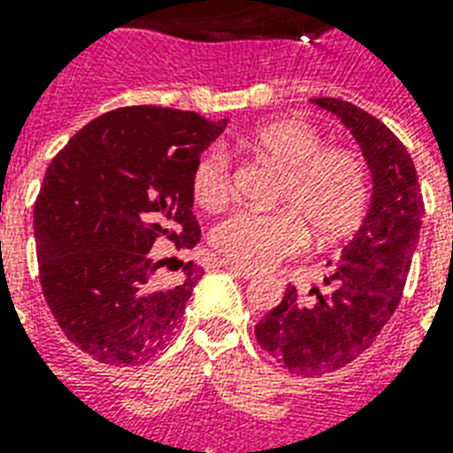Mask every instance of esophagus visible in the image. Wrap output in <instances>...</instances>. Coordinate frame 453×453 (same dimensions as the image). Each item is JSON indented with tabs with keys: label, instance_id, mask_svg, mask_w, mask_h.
<instances>
[{
	"label": "esophagus",
	"instance_id": "34e87169",
	"mask_svg": "<svg viewBox=\"0 0 453 453\" xmlns=\"http://www.w3.org/2000/svg\"><path fill=\"white\" fill-rule=\"evenodd\" d=\"M220 263H223V268H227L230 273H234V275L244 277V280H254L256 277V270L244 268V265H240V263H233V261H220Z\"/></svg>",
	"mask_w": 453,
	"mask_h": 453
}]
</instances>
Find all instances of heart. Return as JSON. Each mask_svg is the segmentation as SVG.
Listing matches in <instances>:
<instances>
[{
  "label": "heart",
  "instance_id": "heart-1",
  "mask_svg": "<svg viewBox=\"0 0 453 453\" xmlns=\"http://www.w3.org/2000/svg\"><path fill=\"white\" fill-rule=\"evenodd\" d=\"M244 145L284 166L275 195L280 209H240L220 220L211 242L223 258L249 270L273 268L305 247L308 230L317 240H334L362 220L369 202L365 164L350 152L326 148L317 129L294 119L263 124ZM192 197L206 211H219L233 197V164L219 145L195 164Z\"/></svg>",
  "mask_w": 453,
  "mask_h": 453
}]
</instances>
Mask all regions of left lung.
I'll list each match as a JSON object with an SVG mask.
<instances>
[{
    "label": "left lung",
    "instance_id": "8db88e82",
    "mask_svg": "<svg viewBox=\"0 0 453 453\" xmlns=\"http://www.w3.org/2000/svg\"><path fill=\"white\" fill-rule=\"evenodd\" d=\"M350 129L372 169L373 195L365 223L334 265L329 294L282 303L256 324V341L296 376H322L350 365L376 341L400 305L421 230L423 197L416 166L386 124L348 101L312 98Z\"/></svg>",
    "mask_w": 453,
    "mask_h": 453
}]
</instances>
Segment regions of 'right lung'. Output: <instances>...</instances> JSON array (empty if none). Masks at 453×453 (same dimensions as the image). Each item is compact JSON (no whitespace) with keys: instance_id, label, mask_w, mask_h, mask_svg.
<instances>
[{"instance_id":"obj_1","label":"right lung","mask_w":453,"mask_h":453,"mask_svg":"<svg viewBox=\"0 0 453 453\" xmlns=\"http://www.w3.org/2000/svg\"><path fill=\"white\" fill-rule=\"evenodd\" d=\"M227 119L131 105L96 117L53 157L35 202L39 282L56 322L103 365H143L169 343L202 270L155 282L157 242L192 249V171Z\"/></svg>"}]
</instances>
